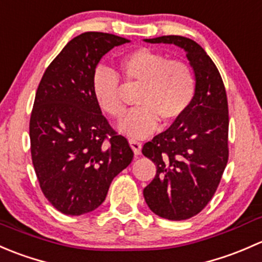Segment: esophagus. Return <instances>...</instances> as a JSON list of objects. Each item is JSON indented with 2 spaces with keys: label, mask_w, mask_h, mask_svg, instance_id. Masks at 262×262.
Listing matches in <instances>:
<instances>
[{
  "label": "esophagus",
  "mask_w": 262,
  "mask_h": 262,
  "mask_svg": "<svg viewBox=\"0 0 262 262\" xmlns=\"http://www.w3.org/2000/svg\"><path fill=\"white\" fill-rule=\"evenodd\" d=\"M128 142H130V146L132 151L135 152V155H140L141 154V142H139L137 140H128Z\"/></svg>",
  "instance_id": "34e87169"
}]
</instances>
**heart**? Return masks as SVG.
<instances>
[{
  "label": "heart",
  "mask_w": 262,
  "mask_h": 262,
  "mask_svg": "<svg viewBox=\"0 0 262 262\" xmlns=\"http://www.w3.org/2000/svg\"><path fill=\"white\" fill-rule=\"evenodd\" d=\"M120 69L127 84H140L136 103L118 130L132 139L149 136L159 121L171 123L179 120L195 96V77L188 64L168 60V56L149 48H139L120 60ZM92 92L97 104L111 117L126 112L123 88L116 73L98 67L92 77Z\"/></svg>",
  "instance_id": "heart-1"
}]
</instances>
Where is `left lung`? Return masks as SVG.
Listing matches in <instances>:
<instances>
[{
    "label": "left lung",
    "mask_w": 262,
    "mask_h": 262,
    "mask_svg": "<svg viewBox=\"0 0 262 262\" xmlns=\"http://www.w3.org/2000/svg\"><path fill=\"white\" fill-rule=\"evenodd\" d=\"M144 41L184 50L195 77L188 111L142 147L156 165L155 178L144 189L149 208L166 220H188L208 204L227 165V96L217 67L194 40L169 35Z\"/></svg>",
    "instance_id": "obj_1"
}]
</instances>
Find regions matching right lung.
Returning a JSON list of instances; mask_svg holds the SVG:
<instances>
[{"label":"right lung","instance_id":"obj_1","mask_svg":"<svg viewBox=\"0 0 262 262\" xmlns=\"http://www.w3.org/2000/svg\"><path fill=\"white\" fill-rule=\"evenodd\" d=\"M126 42L130 40L104 32L78 35L51 61L37 87L30 118L32 164L44 195L64 214L98 208L113 178L134 158L92 92L102 56Z\"/></svg>","mask_w":262,"mask_h":262}]
</instances>
